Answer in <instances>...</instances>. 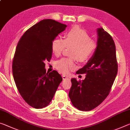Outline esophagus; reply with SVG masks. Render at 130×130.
<instances>
[{
  "mask_svg": "<svg viewBox=\"0 0 130 130\" xmlns=\"http://www.w3.org/2000/svg\"><path fill=\"white\" fill-rule=\"evenodd\" d=\"M62 79H69V76H65V75H62Z\"/></svg>",
  "mask_w": 130,
  "mask_h": 130,
  "instance_id": "esophagus-1",
  "label": "esophagus"
}]
</instances>
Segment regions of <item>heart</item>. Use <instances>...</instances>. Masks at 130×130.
<instances>
[{
	"label": "heart",
	"mask_w": 130,
	"mask_h": 130,
	"mask_svg": "<svg viewBox=\"0 0 130 130\" xmlns=\"http://www.w3.org/2000/svg\"><path fill=\"white\" fill-rule=\"evenodd\" d=\"M66 45L73 46L70 53L73 58H62L55 63V67L61 72L67 74L74 67L73 59L80 62L86 61L91 57L96 48V43L91 40L85 30L75 26L65 35L64 39H55L51 44L52 51L55 56H59L64 50Z\"/></svg>",
	"instance_id": "b5f03b06"
}]
</instances>
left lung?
Here are the masks:
<instances>
[{"label":"left lung","instance_id":"1","mask_svg":"<svg viewBox=\"0 0 130 130\" xmlns=\"http://www.w3.org/2000/svg\"><path fill=\"white\" fill-rule=\"evenodd\" d=\"M97 46L92 56L77 73L86 78L71 79L69 96L73 105L82 111H89L104 101L112 88L117 73L116 46L109 34L102 28L96 30Z\"/></svg>","mask_w":130,"mask_h":130}]
</instances>
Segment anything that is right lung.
Returning a JSON list of instances; mask_svg holds the SVG:
<instances>
[{
	"mask_svg": "<svg viewBox=\"0 0 130 130\" xmlns=\"http://www.w3.org/2000/svg\"><path fill=\"white\" fill-rule=\"evenodd\" d=\"M67 25L46 19L34 25L21 38L13 61V75L18 91L30 106H48L62 80L56 71L46 73L44 61L52 57L51 44Z\"/></svg>",
	"mask_w": 130,
	"mask_h": 130,
	"instance_id": "add662e5",
	"label": "right lung"
}]
</instances>
